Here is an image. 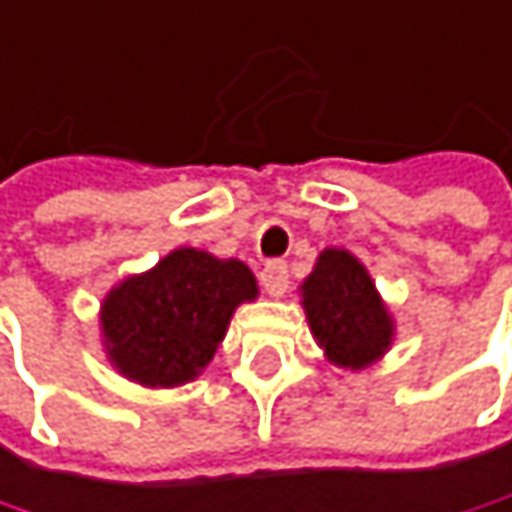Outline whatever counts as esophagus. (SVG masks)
Returning <instances> with one entry per match:
<instances>
[{
  "instance_id": "1",
  "label": "esophagus",
  "mask_w": 512,
  "mask_h": 512,
  "mask_svg": "<svg viewBox=\"0 0 512 512\" xmlns=\"http://www.w3.org/2000/svg\"><path fill=\"white\" fill-rule=\"evenodd\" d=\"M260 281H263V287H266V293H269L272 299L284 296V293H287V284H290V269H287V263H284V260L266 263L263 272H260Z\"/></svg>"
}]
</instances>
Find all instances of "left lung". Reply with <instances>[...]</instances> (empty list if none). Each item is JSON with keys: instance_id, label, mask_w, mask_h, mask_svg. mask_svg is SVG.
<instances>
[{"instance_id": "8db88e82", "label": "left lung", "mask_w": 512, "mask_h": 512, "mask_svg": "<svg viewBox=\"0 0 512 512\" xmlns=\"http://www.w3.org/2000/svg\"><path fill=\"white\" fill-rule=\"evenodd\" d=\"M302 304L316 343L343 369L375 363L393 343V316L366 266L346 249H325L304 278Z\"/></svg>"}]
</instances>
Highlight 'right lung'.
Masks as SVG:
<instances>
[{
	"instance_id": "1",
	"label": "right lung",
	"mask_w": 512,
	"mask_h": 512,
	"mask_svg": "<svg viewBox=\"0 0 512 512\" xmlns=\"http://www.w3.org/2000/svg\"><path fill=\"white\" fill-rule=\"evenodd\" d=\"M252 299L257 281L243 260L175 249L105 296V349L128 381L181 387L213 360L237 304Z\"/></svg>"
}]
</instances>
